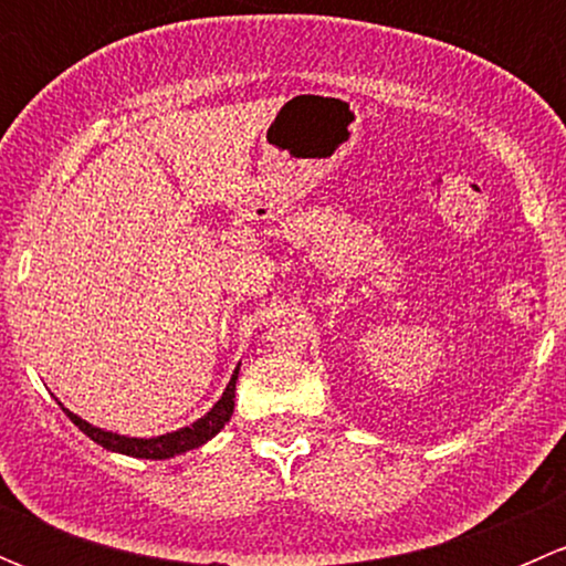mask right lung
I'll return each mask as SVG.
<instances>
[{
    "label": "right lung",
    "instance_id": "1",
    "mask_svg": "<svg viewBox=\"0 0 566 566\" xmlns=\"http://www.w3.org/2000/svg\"><path fill=\"white\" fill-rule=\"evenodd\" d=\"M238 373H241V364L235 367V373H232L230 384H227L224 394H221L219 402L213 405V408L208 410V413L202 416V419H197L193 424L188 427H180V430L175 432H167V436H156V438H128V436H117V432H108V430H101V427L90 424V421H84L82 416L71 413V410L62 405V410L67 413V419L73 421V424L78 427V430L84 432L87 438H93L98 447L108 449V452H117V454H128V458H139V460H169L175 458V454H182V452H191V449H199L202 443H208L210 438L219 436L221 427L230 421L232 410H235V380H238Z\"/></svg>",
    "mask_w": 566,
    "mask_h": 566
}]
</instances>
